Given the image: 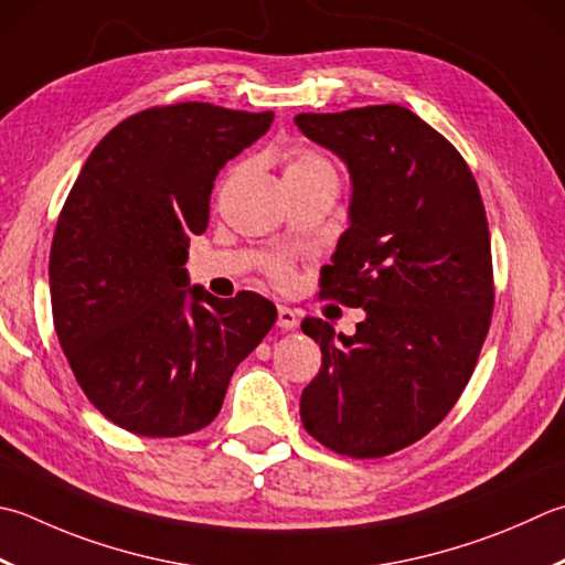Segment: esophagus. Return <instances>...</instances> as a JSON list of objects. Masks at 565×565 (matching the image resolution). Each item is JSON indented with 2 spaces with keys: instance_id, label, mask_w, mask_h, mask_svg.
<instances>
[{
  "instance_id": "esophagus-1",
  "label": "esophagus",
  "mask_w": 565,
  "mask_h": 565,
  "mask_svg": "<svg viewBox=\"0 0 565 565\" xmlns=\"http://www.w3.org/2000/svg\"><path fill=\"white\" fill-rule=\"evenodd\" d=\"M276 326L281 330H294L298 326V313L289 306H279V311H276Z\"/></svg>"
}]
</instances>
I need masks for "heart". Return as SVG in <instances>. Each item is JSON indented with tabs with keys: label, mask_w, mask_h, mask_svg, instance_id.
Listing matches in <instances>:
<instances>
[{
	"label": "heart",
	"mask_w": 565,
	"mask_h": 565,
	"mask_svg": "<svg viewBox=\"0 0 565 565\" xmlns=\"http://www.w3.org/2000/svg\"><path fill=\"white\" fill-rule=\"evenodd\" d=\"M303 171H333L330 169V163L323 159V157H318V153H313V151H303V153H298V157L286 166V171H284V175L286 173H303ZM271 276L279 284H291L294 281V267H291V262L286 259V257H279V259H274V264H271Z\"/></svg>",
	"instance_id": "b5f03b06"
}]
</instances>
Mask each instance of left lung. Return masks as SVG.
Listing matches in <instances>:
<instances>
[{"label": "left lung", "mask_w": 565, "mask_h": 565, "mask_svg": "<svg viewBox=\"0 0 565 565\" xmlns=\"http://www.w3.org/2000/svg\"><path fill=\"white\" fill-rule=\"evenodd\" d=\"M294 121L352 181L350 227L320 296L364 311L355 335L323 318L301 323L323 352L301 422L342 456L382 458L444 422L475 370L494 306L488 217L468 163L412 109Z\"/></svg>", "instance_id": "8db88e82"}]
</instances>
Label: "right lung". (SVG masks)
Here are the masks:
<instances>
[{
  "mask_svg": "<svg viewBox=\"0 0 565 565\" xmlns=\"http://www.w3.org/2000/svg\"><path fill=\"white\" fill-rule=\"evenodd\" d=\"M271 121L210 103L143 109L97 143L71 188L49 262L55 335L87 399L129 434L205 428L274 326L264 296L215 298L185 269L215 175Z\"/></svg>",
  "mask_w": 565,
  "mask_h": 565,
  "instance_id": "add662e5",
  "label": "right lung"
}]
</instances>
